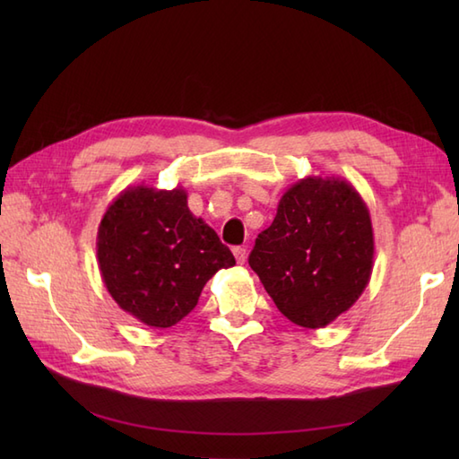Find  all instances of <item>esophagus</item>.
<instances>
[{
  "label": "esophagus",
  "instance_id": "1",
  "mask_svg": "<svg viewBox=\"0 0 459 459\" xmlns=\"http://www.w3.org/2000/svg\"><path fill=\"white\" fill-rule=\"evenodd\" d=\"M232 252H235V258H237L238 264H245V262H247V248L245 247H237Z\"/></svg>",
  "mask_w": 459,
  "mask_h": 459
}]
</instances>
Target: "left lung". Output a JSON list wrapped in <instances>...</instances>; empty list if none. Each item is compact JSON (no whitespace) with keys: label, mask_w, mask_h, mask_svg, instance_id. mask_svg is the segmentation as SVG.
<instances>
[{"label":"left lung","mask_w":459,"mask_h":459,"mask_svg":"<svg viewBox=\"0 0 459 459\" xmlns=\"http://www.w3.org/2000/svg\"><path fill=\"white\" fill-rule=\"evenodd\" d=\"M375 260L367 203L349 181L309 175L281 195L248 264L291 324L329 325L363 294Z\"/></svg>","instance_id":"1"}]
</instances>
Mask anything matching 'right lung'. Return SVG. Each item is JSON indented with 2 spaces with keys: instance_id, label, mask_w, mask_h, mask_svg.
<instances>
[{
  "instance_id": "right-lung-1",
  "label": "right lung",
  "mask_w": 459,
  "mask_h": 459,
  "mask_svg": "<svg viewBox=\"0 0 459 459\" xmlns=\"http://www.w3.org/2000/svg\"><path fill=\"white\" fill-rule=\"evenodd\" d=\"M96 258L108 294L126 314L165 329L197 306L204 284L235 266L232 252L187 207V191L130 185L99 224Z\"/></svg>"
}]
</instances>
